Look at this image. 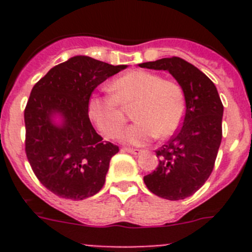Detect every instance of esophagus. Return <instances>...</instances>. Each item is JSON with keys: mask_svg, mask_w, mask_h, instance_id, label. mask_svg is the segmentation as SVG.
I'll use <instances>...</instances> for the list:
<instances>
[{"mask_svg": "<svg viewBox=\"0 0 252 252\" xmlns=\"http://www.w3.org/2000/svg\"><path fill=\"white\" fill-rule=\"evenodd\" d=\"M122 150L126 151V153L132 154V155H139V154L141 153V150H140V149H133V148H124Z\"/></svg>", "mask_w": 252, "mask_h": 252, "instance_id": "34e87169", "label": "esophagus"}]
</instances>
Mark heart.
I'll list each match as a JSON object with an SVG mask.
<instances>
[{"label":"heart","instance_id":"heart-1","mask_svg":"<svg viewBox=\"0 0 252 252\" xmlns=\"http://www.w3.org/2000/svg\"><path fill=\"white\" fill-rule=\"evenodd\" d=\"M112 95L93 94L88 115L106 139H116L126 124L125 111H132L131 125L121 140L144 145L154 137L165 139L179 128L186 113L183 88L148 70H131L110 84Z\"/></svg>","mask_w":252,"mask_h":252}]
</instances>
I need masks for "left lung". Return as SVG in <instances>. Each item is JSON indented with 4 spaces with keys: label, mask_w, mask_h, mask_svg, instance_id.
Returning <instances> with one entry per match:
<instances>
[{
    "label": "left lung",
    "mask_w": 252,
    "mask_h": 252,
    "mask_svg": "<svg viewBox=\"0 0 252 252\" xmlns=\"http://www.w3.org/2000/svg\"><path fill=\"white\" fill-rule=\"evenodd\" d=\"M139 66L166 70L184 91L183 126L157 150L159 165L144 177L149 190L158 197L184 199L194 194L212 173L222 140L223 104L213 82L182 58H162Z\"/></svg>",
    "instance_id": "obj_1"
}]
</instances>
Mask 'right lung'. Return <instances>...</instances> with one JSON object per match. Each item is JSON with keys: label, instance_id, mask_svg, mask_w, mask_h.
Segmentation results:
<instances>
[{"label": "right lung", "instance_id": "add662e5", "mask_svg": "<svg viewBox=\"0 0 252 252\" xmlns=\"http://www.w3.org/2000/svg\"><path fill=\"white\" fill-rule=\"evenodd\" d=\"M126 66L77 55L51 68L31 90L24 112L26 157L40 183L54 194L82 201L103 187L119 146L95 132L88 99L95 87Z\"/></svg>", "mask_w": 252, "mask_h": 252}]
</instances>
